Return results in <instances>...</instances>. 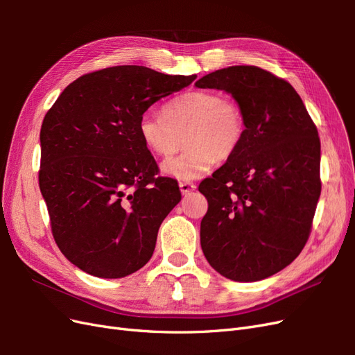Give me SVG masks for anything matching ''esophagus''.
<instances>
[{"mask_svg":"<svg viewBox=\"0 0 355 355\" xmlns=\"http://www.w3.org/2000/svg\"><path fill=\"white\" fill-rule=\"evenodd\" d=\"M179 188H180L182 196H187V194H189V192L194 191L197 187H196V184H192V182H180Z\"/></svg>","mask_w":355,"mask_h":355,"instance_id":"obj_1","label":"esophagus"}]
</instances>
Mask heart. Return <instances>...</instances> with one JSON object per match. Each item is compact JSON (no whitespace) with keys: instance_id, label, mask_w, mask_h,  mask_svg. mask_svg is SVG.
I'll use <instances>...</instances> for the list:
<instances>
[{"instance_id":"1","label":"heart","mask_w":355,"mask_h":355,"mask_svg":"<svg viewBox=\"0 0 355 355\" xmlns=\"http://www.w3.org/2000/svg\"><path fill=\"white\" fill-rule=\"evenodd\" d=\"M145 148L168 158L179 151L185 137L187 149L164 161L161 171L180 180H192L214 164L230 159L240 148L245 121L240 106L216 92L182 93L164 106V115L145 112L137 123Z\"/></svg>"}]
</instances>
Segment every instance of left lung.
Masks as SVG:
<instances>
[{
	"mask_svg": "<svg viewBox=\"0 0 355 355\" xmlns=\"http://www.w3.org/2000/svg\"><path fill=\"white\" fill-rule=\"evenodd\" d=\"M198 89L231 94L244 114V139L198 189L204 256L234 282H259L302 252L321 192L317 127L287 81L257 67L204 75Z\"/></svg>",
	"mask_w": 355,
	"mask_h": 355,
	"instance_id": "8db88e82",
	"label": "left lung"
}]
</instances>
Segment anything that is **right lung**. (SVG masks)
Here are the masks:
<instances>
[{"label":"right lung","instance_id":"1","mask_svg":"<svg viewBox=\"0 0 355 355\" xmlns=\"http://www.w3.org/2000/svg\"><path fill=\"white\" fill-rule=\"evenodd\" d=\"M197 75L124 65L71 83L41 125L40 189L67 259L99 278H123L151 259L159 225L180 201L137 132L139 118Z\"/></svg>","mask_w":355,"mask_h":355}]
</instances>
